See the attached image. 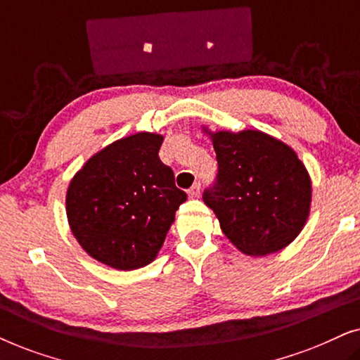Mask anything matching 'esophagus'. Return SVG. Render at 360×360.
I'll return each mask as SVG.
<instances>
[{
    "label": "esophagus",
    "instance_id": "1",
    "mask_svg": "<svg viewBox=\"0 0 360 360\" xmlns=\"http://www.w3.org/2000/svg\"><path fill=\"white\" fill-rule=\"evenodd\" d=\"M188 196L191 198H198L200 196V184H193V186L188 190Z\"/></svg>",
    "mask_w": 360,
    "mask_h": 360
}]
</instances>
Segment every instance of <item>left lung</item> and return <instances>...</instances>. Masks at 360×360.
I'll return each instance as SVG.
<instances>
[{
	"label": "left lung",
	"mask_w": 360,
	"mask_h": 360,
	"mask_svg": "<svg viewBox=\"0 0 360 360\" xmlns=\"http://www.w3.org/2000/svg\"><path fill=\"white\" fill-rule=\"evenodd\" d=\"M203 131L218 159V179L203 200L226 238L254 257L287 248L311 206V179L297 152L257 129Z\"/></svg>",
	"instance_id": "left-lung-1"
}]
</instances>
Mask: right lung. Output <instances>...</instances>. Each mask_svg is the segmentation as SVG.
<instances>
[{
	"instance_id": "add662e5",
	"label": "right lung",
	"mask_w": 360,
	"mask_h": 360,
	"mask_svg": "<svg viewBox=\"0 0 360 360\" xmlns=\"http://www.w3.org/2000/svg\"><path fill=\"white\" fill-rule=\"evenodd\" d=\"M164 136L136 132L88 159L67 188V219L83 250L116 270L157 257L175 211L186 201L159 159Z\"/></svg>"
}]
</instances>
